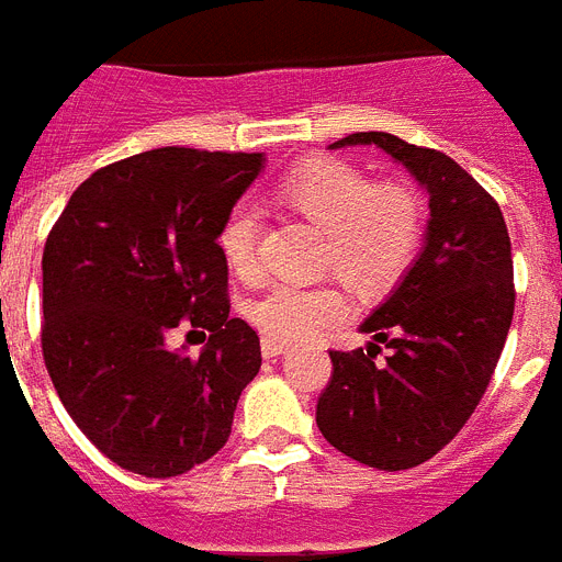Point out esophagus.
I'll return each instance as SVG.
<instances>
[{
    "label": "esophagus",
    "mask_w": 562,
    "mask_h": 562,
    "mask_svg": "<svg viewBox=\"0 0 562 562\" xmlns=\"http://www.w3.org/2000/svg\"><path fill=\"white\" fill-rule=\"evenodd\" d=\"M285 352H289V346L280 344V340H271V337H262V355L266 358H280Z\"/></svg>",
    "instance_id": "1"
}]
</instances>
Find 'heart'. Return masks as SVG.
I'll return each mask as SVG.
<instances>
[{
	"instance_id": "obj_1",
	"label": "heart",
	"mask_w": 562,
	"mask_h": 562,
	"mask_svg": "<svg viewBox=\"0 0 562 562\" xmlns=\"http://www.w3.org/2000/svg\"><path fill=\"white\" fill-rule=\"evenodd\" d=\"M280 199L328 236L326 268H335L349 285L384 289L407 271L422 248L424 210L404 184H375V178L349 161L317 158L291 170L280 181ZM218 250L227 268L254 280L259 271L257 207L239 202L218 225ZM346 296L328 285L280 282L257 296L250 323L271 340L300 344L344 321Z\"/></svg>"
}]
</instances>
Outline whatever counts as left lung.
<instances>
[{"mask_svg": "<svg viewBox=\"0 0 562 562\" xmlns=\"http://www.w3.org/2000/svg\"><path fill=\"white\" fill-rule=\"evenodd\" d=\"M355 144H375L413 172L430 193V222L407 277L360 326L375 340L328 352L317 427L355 462L407 471L450 445L485 395L514 317V259L503 210L453 158L390 132H355L331 149Z\"/></svg>", "mask_w": 562, "mask_h": 562, "instance_id": "8db88e82", "label": "left lung"}]
</instances>
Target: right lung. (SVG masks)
<instances>
[{"instance_id":"right-lung-1","label":"right lung","mask_w":562,"mask_h":562,"mask_svg":"<svg viewBox=\"0 0 562 562\" xmlns=\"http://www.w3.org/2000/svg\"><path fill=\"white\" fill-rule=\"evenodd\" d=\"M262 153L161 147L77 187L43 250V360L63 407L123 471L170 479L225 447L259 335L227 303L218 225ZM207 327L199 359L166 335Z\"/></svg>"}]
</instances>
